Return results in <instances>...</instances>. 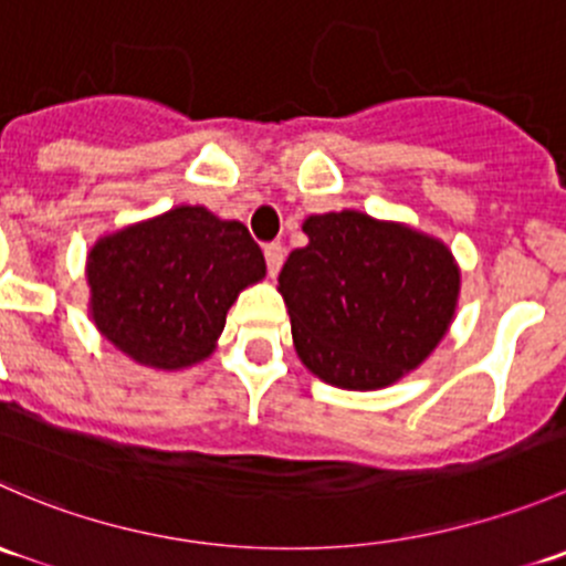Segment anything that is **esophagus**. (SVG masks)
<instances>
[{"mask_svg":"<svg viewBox=\"0 0 566 566\" xmlns=\"http://www.w3.org/2000/svg\"><path fill=\"white\" fill-rule=\"evenodd\" d=\"M282 262H284V247H282V243H268V247H265L268 273H271V276H276L279 268H282Z\"/></svg>","mask_w":566,"mask_h":566,"instance_id":"esophagus-1","label":"esophagus"}]
</instances>
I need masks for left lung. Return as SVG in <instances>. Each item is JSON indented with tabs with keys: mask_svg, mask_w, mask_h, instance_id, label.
I'll return each mask as SVG.
<instances>
[{
	"mask_svg": "<svg viewBox=\"0 0 566 566\" xmlns=\"http://www.w3.org/2000/svg\"><path fill=\"white\" fill-rule=\"evenodd\" d=\"M310 243L279 273L301 361L339 389L373 391L419 367L449 331L460 268L438 238L358 210L310 216Z\"/></svg>",
	"mask_w": 566,
	"mask_h": 566,
	"instance_id": "1",
	"label": "left lung"
}]
</instances>
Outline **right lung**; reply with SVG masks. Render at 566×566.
Wrapping results in <instances>:
<instances>
[{
	"mask_svg": "<svg viewBox=\"0 0 566 566\" xmlns=\"http://www.w3.org/2000/svg\"><path fill=\"white\" fill-rule=\"evenodd\" d=\"M262 276L265 256L241 221L180 205L95 243L90 315L134 361L182 369L216 350L238 293Z\"/></svg>",
	"mask_w": 566,
	"mask_h": 566,
	"instance_id": "obj_1",
	"label": "right lung"
}]
</instances>
